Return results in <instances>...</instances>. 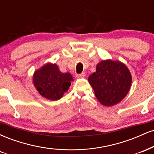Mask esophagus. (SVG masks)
Here are the masks:
<instances>
[{"label": "esophagus", "instance_id": "esophagus-1", "mask_svg": "<svg viewBox=\"0 0 154 154\" xmlns=\"http://www.w3.org/2000/svg\"><path fill=\"white\" fill-rule=\"evenodd\" d=\"M77 77L78 78H84V77H86V74L85 72H82V73L79 74V75H77Z\"/></svg>", "mask_w": 154, "mask_h": 154}]
</instances>
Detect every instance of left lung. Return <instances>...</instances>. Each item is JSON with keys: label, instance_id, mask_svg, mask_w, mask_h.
Wrapping results in <instances>:
<instances>
[{"label": "left lung", "instance_id": "1", "mask_svg": "<svg viewBox=\"0 0 154 154\" xmlns=\"http://www.w3.org/2000/svg\"><path fill=\"white\" fill-rule=\"evenodd\" d=\"M88 81L98 101L105 106H112L128 95L132 75L125 63L107 59L97 64L96 71L89 76Z\"/></svg>", "mask_w": 154, "mask_h": 154}]
</instances>
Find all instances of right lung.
<instances>
[{"instance_id": "add662e5", "label": "right lung", "mask_w": 154, "mask_h": 154, "mask_svg": "<svg viewBox=\"0 0 154 154\" xmlns=\"http://www.w3.org/2000/svg\"><path fill=\"white\" fill-rule=\"evenodd\" d=\"M69 72L63 73L56 63H47L34 72L33 84L40 95L48 100H57L62 98L73 81Z\"/></svg>"}]
</instances>
